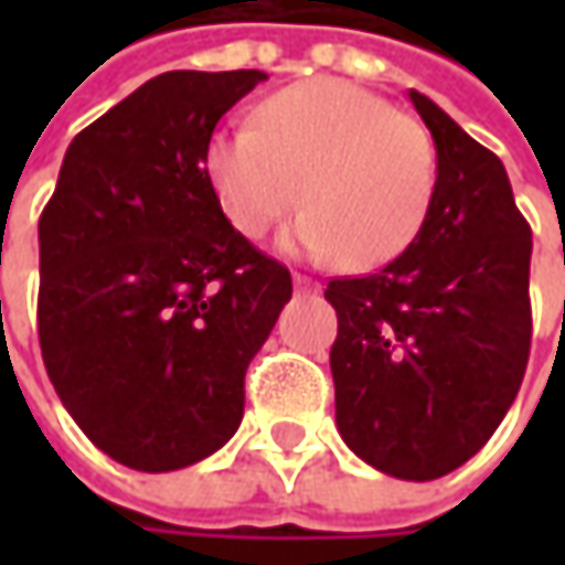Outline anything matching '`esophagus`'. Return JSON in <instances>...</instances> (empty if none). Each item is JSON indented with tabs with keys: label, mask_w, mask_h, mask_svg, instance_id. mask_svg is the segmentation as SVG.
Returning <instances> with one entry per match:
<instances>
[{
	"label": "esophagus",
	"mask_w": 565,
	"mask_h": 565,
	"mask_svg": "<svg viewBox=\"0 0 565 565\" xmlns=\"http://www.w3.org/2000/svg\"><path fill=\"white\" fill-rule=\"evenodd\" d=\"M292 282L298 292H317L315 279H308V276H301V273H292Z\"/></svg>",
	"instance_id": "1"
}]
</instances>
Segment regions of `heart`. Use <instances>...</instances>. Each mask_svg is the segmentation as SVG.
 <instances>
[{
	"instance_id": "heart-1",
	"label": "heart",
	"mask_w": 565,
	"mask_h": 565,
	"mask_svg": "<svg viewBox=\"0 0 565 565\" xmlns=\"http://www.w3.org/2000/svg\"><path fill=\"white\" fill-rule=\"evenodd\" d=\"M201 172L226 223L267 235L308 206L282 245L377 270L412 248L437 194V147L422 121L339 77H311L264 97L254 125H223Z\"/></svg>"
}]
</instances>
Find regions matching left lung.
Masks as SVG:
<instances>
[{"label":"left lung","instance_id":"8db88e82","mask_svg":"<svg viewBox=\"0 0 565 565\" xmlns=\"http://www.w3.org/2000/svg\"><path fill=\"white\" fill-rule=\"evenodd\" d=\"M437 147V194L412 248L333 279L337 424L383 475L434 481L500 427L532 349V228L497 153L408 90Z\"/></svg>","mask_w":565,"mask_h":565}]
</instances>
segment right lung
I'll use <instances>...</instances> for the list:
<instances>
[{
  "label": "right lung",
  "instance_id": "obj_1",
  "mask_svg": "<svg viewBox=\"0 0 565 565\" xmlns=\"http://www.w3.org/2000/svg\"><path fill=\"white\" fill-rule=\"evenodd\" d=\"M264 72H166L68 143L40 216L36 333L55 393L109 459L175 471L245 415V371L292 276L228 226L201 172Z\"/></svg>",
  "mask_w": 565,
  "mask_h": 565
}]
</instances>
